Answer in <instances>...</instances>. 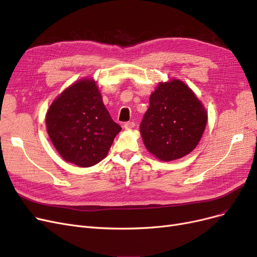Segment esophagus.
<instances>
[{
    "label": "esophagus",
    "instance_id": "1",
    "mask_svg": "<svg viewBox=\"0 0 257 257\" xmlns=\"http://www.w3.org/2000/svg\"><path fill=\"white\" fill-rule=\"evenodd\" d=\"M136 126L135 121H126L125 123H123V127H125L126 129H132Z\"/></svg>",
    "mask_w": 257,
    "mask_h": 257
}]
</instances>
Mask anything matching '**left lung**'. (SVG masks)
<instances>
[{
  "instance_id": "obj_1",
  "label": "left lung",
  "mask_w": 257,
  "mask_h": 257,
  "mask_svg": "<svg viewBox=\"0 0 257 257\" xmlns=\"http://www.w3.org/2000/svg\"><path fill=\"white\" fill-rule=\"evenodd\" d=\"M206 119V111L194 92L175 79L160 83L150 95L140 129L151 154L162 161H173L195 149Z\"/></svg>"
}]
</instances>
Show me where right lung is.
Instances as JSON below:
<instances>
[{
	"instance_id": "obj_1",
	"label": "right lung",
	"mask_w": 257,
	"mask_h": 257,
	"mask_svg": "<svg viewBox=\"0 0 257 257\" xmlns=\"http://www.w3.org/2000/svg\"><path fill=\"white\" fill-rule=\"evenodd\" d=\"M53 145L66 162L90 167L107 156L121 127L104 107L96 83L83 79L57 97L46 114Z\"/></svg>"
}]
</instances>
